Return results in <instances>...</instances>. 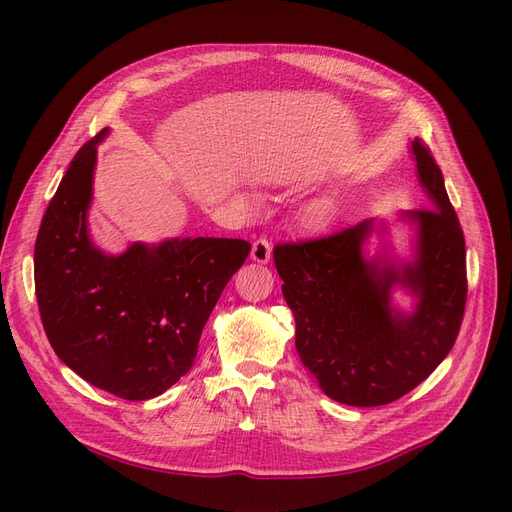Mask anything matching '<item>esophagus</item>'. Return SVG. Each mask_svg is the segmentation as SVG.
<instances>
[{"label":"esophagus","instance_id":"34e87169","mask_svg":"<svg viewBox=\"0 0 512 512\" xmlns=\"http://www.w3.org/2000/svg\"><path fill=\"white\" fill-rule=\"evenodd\" d=\"M251 259L265 265L270 263L272 259V242L265 240V238H259L253 242V249H251Z\"/></svg>","mask_w":512,"mask_h":512}]
</instances>
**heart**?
Masks as SVG:
<instances>
[{
	"instance_id": "heart-1",
	"label": "heart",
	"mask_w": 512,
	"mask_h": 512,
	"mask_svg": "<svg viewBox=\"0 0 512 512\" xmlns=\"http://www.w3.org/2000/svg\"><path fill=\"white\" fill-rule=\"evenodd\" d=\"M330 224V209L326 205H315L303 215V228L307 232H321Z\"/></svg>"
}]
</instances>
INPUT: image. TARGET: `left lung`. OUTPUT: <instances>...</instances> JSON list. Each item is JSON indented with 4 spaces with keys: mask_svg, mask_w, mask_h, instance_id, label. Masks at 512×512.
Segmentation results:
<instances>
[{
    "mask_svg": "<svg viewBox=\"0 0 512 512\" xmlns=\"http://www.w3.org/2000/svg\"><path fill=\"white\" fill-rule=\"evenodd\" d=\"M411 155L429 205L396 215L413 228L411 257L394 253L390 224L373 218L274 249L297 353L324 394L342 405L380 407L405 396L444 361L461 330L465 236L436 159L419 139ZM373 233L381 249L369 256ZM394 289L412 294L411 310L393 305Z\"/></svg>",
    "mask_w": 512,
    "mask_h": 512,
    "instance_id": "obj_1",
    "label": "left lung"
}]
</instances>
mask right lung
<instances>
[{"instance_id":"right-lung-1","label":"right lung","mask_w":512,"mask_h":512,"mask_svg":"<svg viewBox=\"0 0 512 512\" xmlns=\"http://www.w3.org/2000/svg\"><path fill=\"white\" fill-rule=\"evenodd\" d=\"M70 161L35 242V292L64 365L99 390L149 400L193 367L199 338L251 245L240 238H166L101 251L89 234L97 145Z\"/></svg>"}]
</instances>
